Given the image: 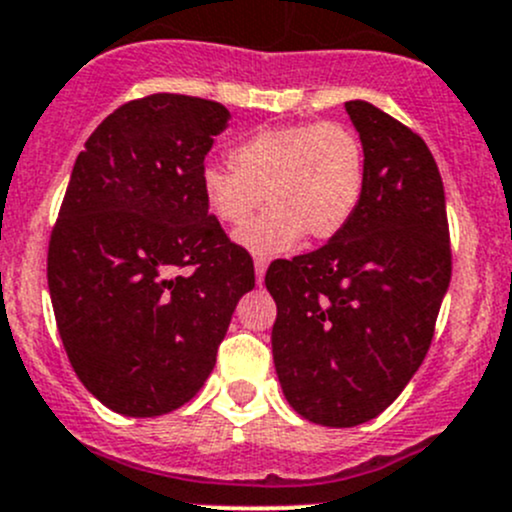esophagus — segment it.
Wrapping results in <instances>:
<instances>
[{"instance_id":"obj_1","label":"esophagus","mask_w":512,"mask_h":512,"mask_svg":"<svg viewBox=\"0 0 512 512\" xmlns=\"http://www.w3.org/2000/svg\"><path fill=\"white\" fill-rule=\"evenodd\" d=\"M265 272H267V260H265V257H255V277H257V285H262V280H265Z\"/></svg>"}]
</instances>
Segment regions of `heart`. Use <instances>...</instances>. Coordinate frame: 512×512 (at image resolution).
Instances as JSON below:
<instances>
[{
  "instance_id": "b5f03b06",
  "label": "heart",
  "mask_w": 512,
  "mask_h": 512,
  "mask_svg": "<svg viewBox=\"0 0 512 512\" xmlns=\"http://www.w3.org/2000/svg\"><path fill=\"white\" fill-rule=\"evenodd\" d=\"M230 165L200 170L215 220L240 227L265 197L273 208L235 235L252 255H280L304 235L324 242L352 223L366 183L359 136L337 121L262 128L230 148Z\"/></svg>"
}]
</instances>
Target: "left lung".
<instances>
[{
	"instance_id": "1",
	"label": "left lung",
	"mask_w": 512,
	"mask_h": 512,
	"mask_svg": "<svg viewBox=\"0 0 512 512\" xmlns=\"http://www.w3.org/2000/svg\"><path fill=\"white\" fill-rule=\"evenodd\" d=\"M366 156L352 223L319 250L272 262V356L299 416L352 428L394 404L431 347L451 282L443 180L411 128L344 103Z\"/></svg>"
}]
</instances>
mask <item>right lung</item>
<instances>
[{
	"label": "right lung",
	"instance_id": "add662e5",
	"mask_svg": "<svg viewBox=\"0 0 512 512\" xmlns=\"http://www.w3.org/2000/svg\"><path fill=\"white\" fill-rule=\"evenodd\" d=\"M227 121L223 103L205 98L128 101L71 170L49 240V294L76 376L116 414L151 418L188 404L255 287L252 257L200 193Z\"/></svg>",
	"mask_w": 512,
	"mask_h": 512
}]
</instances>
